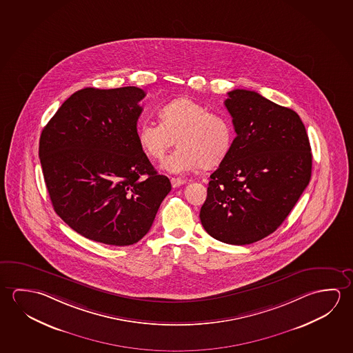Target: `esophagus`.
<instances>
[{
	"label": "esophagus",
	"mask_w": 353,
	"mask_h": 353,
	"mask_svg": "<svg viewBox=\"0 0 353 353\" xmlns=\"http://www.w3.org/2000/svg\"><path fill=\"white\" fill-rule=\"evenodd\" d=\"M185 182H187L185 179H176V177L171 179V185H172V187H174V188L179 187V185H185Z\"/></svg>",
	"instance_id": "1"
}]
</instances>
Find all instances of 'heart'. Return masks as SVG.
<instances>
[{"label": "heart", "mask_w": 353, "mask_h": 353, "mask_svg": "<svg viewBox=\"0 0 353 353\" xmlns=\"http://www.w3.org/2000/svg\"><path fill=\"white\" fill-rule=\"evenodd\" d=\"M160 123L141 121L137 139L145 155L161 159L177 141L179 148L163 161L171 174H185L194 168H213L225 160L234 141V129L226 117L208 112L190 97H179L157 110Z\"/></svg>", "instance_id": "1"}]
</instances>
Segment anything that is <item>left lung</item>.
I'll return each instance as SVG.
<instances>
[{"label": "left lung", "instance_id": "obj_1", "mask_svg": "<svg viewBox=\"0 0 353 353\" xmlns=\"http://www.w3.org/2000/svg\"><path fill=\"white\" fill-rule=\"evenodd\" d=\"M236 138L210 174L199 218L221 243L249 245L277 230L312 177V149L294 110L249 90L228 92Z\"/></svg>", "mask_w": 353, "mask_h": 353}]
</instances>
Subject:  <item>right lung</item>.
<instances>
[{
	"label": "right lung",
	"mask_w": 353,
	"mask_h": 353,
	"mask_svg": "<svg viewBox=\"0 0 353 353\" xmlns=\"http://www.w3.org/2000/svg\"><path fill=\"white\" fill-rule=\"evenodd\" d=\"M144 97L135 86L87 87L71 94L41 132L39 157L54 210L93 241L138 243L171 191L137 139Z\"/></svg>",
	"instance_id": "right-lung-1"
}]
</instances>
